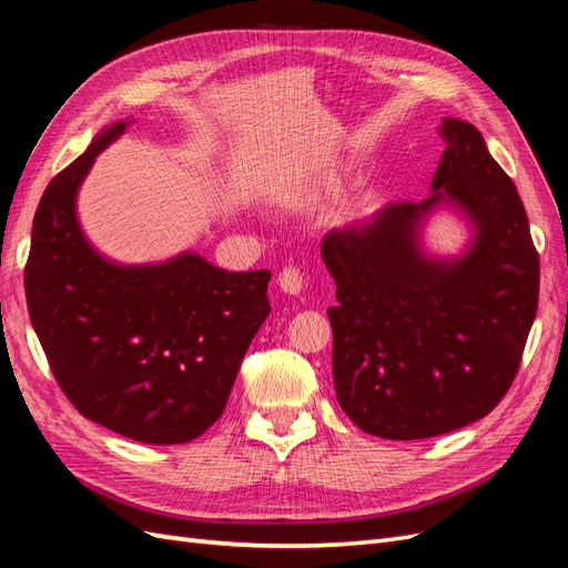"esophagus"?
<instances>
[{"instance_id": "esophagus-1", "label": "esophagus", "mask_w": 568, "mask_h": 568, "mask_svg": "<svg viewBox=\"0 0 568 568\" xmlns=\"http://www.w3.org/2000/svg\"><path fill=\"white\" fill-rule=\"evenodd\" d=\"M277 284H280V288L284 291V294L296 296V294H301V291H303V272L298 267H294V265H288V267H284L280 272Z\"/></svg>"}]
</instances>
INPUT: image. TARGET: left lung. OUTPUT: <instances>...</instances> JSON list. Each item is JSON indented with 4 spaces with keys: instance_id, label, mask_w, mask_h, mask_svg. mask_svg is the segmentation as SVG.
<instances>
[{
    "instance_id": "1",
    "label": "left lung",
    "mask_w": 568,
    "mask_h": 568,
    "mask_svg": "<svg viewBox=\"0 0 568 568\" xmlns=\"http://www.w3.org/2000/svg\"><path fill=\"white\" fill-rule=\"evenodd\" d=\"M438 134L432 196L393 201L322 242L338 301L326 311L338 405L390 440L486 417L519 372L538 311L540 257L517 186L474 125L445 118ZM445 195L477 225L455 264L428 262L416 246L418 220Z\"/></svg>"
}]
</instances>
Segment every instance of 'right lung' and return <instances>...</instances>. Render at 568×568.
Wrapping results in <instances>:
<instances>
[{
  "label": "right lung",
  "mask_w": 568,
  "mask_h": 568,
  "mask_svg": "<svg viewBox=\"0 0 568 568\" xmlns=\"http://www.w3.org/2000/svg\"><path fill=\"white\" fill-rule=\"evenodd\" d=\"M106 128L51 180L26 263L30 322L65 398L111 432L151 445L199 438L227 405L239 365L270 315V270L227 272L184 253L120 267L84 242L75 194Z\"/></svg>",
  "instance_id": "add662e5"
}]
</instances>
